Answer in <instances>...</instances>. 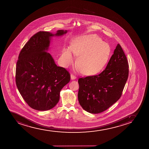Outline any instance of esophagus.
Segmentation results:
<instances>
[{"mask_svg": "<svg viewBox=\"0 0 149 149\" xmlns=\"http://www.w3.org/2000/svg\"><path fill=\"white\" fill-rule=\"evenodd\" d=\"M76 77H75V75H74L73 74H70V79H71L72 80H74V79H76Z\"/></svg>", "mask_w": 149, "mask_h": 149, "instance_id": "34e87169", "label": "esophagus"}]
</instances>
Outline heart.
I'll list each match as a JSON object with an SVG mask.
<instances>
[{
  "label": "heart",
  "mask_w": 149,
  "mask_h": 149,
  "mask_svg": "<svg viewBox=\"0 0 149 149\" xmlns=\"http://www.w3.org/2000/svg\"><path fill=\"white\" fill-rule=\"evenodd\" d=\"M72 53L79 56L77 65L81 72L86 75L99 73L107 63L111 48L109 45L102 41L99 36L88 35L72 42L70 48L63 49L62 58L63 65L68 67L74 62Z\"/></svg>",
  "instance_id": "b5f03b06"
}]
</instances>
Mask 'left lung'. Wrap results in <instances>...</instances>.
<instances>
[{
  "mask_svg": "<svg viewBox=\"0 0 149 149\" xmlns=\"http://www.w3.org/2000/svg\"><path fill=\"white\" fill-rule=\"evenodd\" d=\"M128 74V63L118 44L104 70L97 75L79 79L81 106L93 114L107 109L121 96Z\"/></svg>",
  "mask_w": 149,
  "mask_h": 149,
  "instance_id": "left-lung-1",
  "label": "left lung"
}]
</instances>
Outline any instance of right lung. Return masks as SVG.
Listing matches in <instances>:
<instances>
[{
	"instance_id": "right-lung-1",
	"label": "right lung",
	"mask_w": 149,
	"mask_h": 149,
	"mask_svg": "<svg viewBox=\"0 0 149 149\" xmlns=\"http://www.w3.org/2000/svg\"><path fill=\"white\" fill-rule=\"evenodd\" d=\"M56 34L40 31L31 37L21 51L16 68V84L19 93L30 107L40 111L53 108L60 99V91L70 81V74L58 67L48 51Z\"/></svg>"
}]
</instances>
